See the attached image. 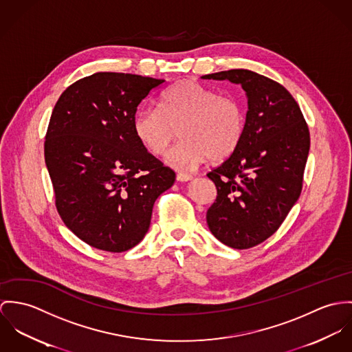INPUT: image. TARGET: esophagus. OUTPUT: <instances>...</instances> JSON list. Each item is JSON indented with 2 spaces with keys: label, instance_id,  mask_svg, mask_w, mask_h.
I'll return each mask as SVG.
<instances>
[{
  "label": "esophagus",
  "instance_id": "esophagus-1",
  "mask_svg": "<svg viewBox=\"0 0 352 352\" xmlns=\"http://www.w3.org/2000/svg\"><path fill=\"white\" fill-rule=\"evenodd\" d=\"M192 179H193L192 174H184V173L177 174V181H179V182H188V181H192Z\"/></svg>",
  "mask_w": 352,
  "mask_h": 352
}]
</instances>
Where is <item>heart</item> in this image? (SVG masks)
<instances>
[{
    "label": "heart",
    "mask_w": 352,
    "mask_h": 352,
    "mask_svg": "<svg viewBox=\"0 0 352 352\" xmlns=\"http://www.w3.org/2000/svg\"><path fill=\"white\" fill-rule=\"evenodd\" d=\"M245 126L244 109L231 96L195 80H182L166 90L157 109H142L133 118V132L153 155L166 153L178 129L181 140L167 153L166 163L192 170L205 157L221 162L239 146Z\"/></svg>",
    "instance_id": "obj_1"
}]
</instances>
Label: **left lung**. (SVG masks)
Masks as SVG:
<instances>
[{
	"mask_svg": "<svg viewBox=\"0 0 352 352\" xmlns=\"http://www.w3.org/2000/svg\"><path fill=\"white\" fill-rule=\"evenodd\" d=\"M202 79L230 80L245 91L243 138L234 153L206 174L217 189L206 223L223 244L251 248L279 228L301 195L309 129L296 100L273 79L243 69Z\"/></svg>",
	"mask_w": 352,
	"mask_h": 352,
	"instance_id": "1",
	"label": "left lung"
}]
</instances>
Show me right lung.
Returning <instances> with one entry per match:
<instances>
[{"label": "right lung", "instance_id": "right-lung-1", "mask_svg": "<svg viewBox=\"0 0 352 352\" xmlns=\"http://www.w3.org/2000/svg\"><path fill=\"white\" fill-rule=\"evenodd\" d=\"M164 79L96 73L59 97L50 118L44 157L56 209L89 245L122 252L146 236L157 197L175 173L138 140L139 104Z\"/></svg>", "mask_w": 352, "mask_h": 352}]
</instances>
